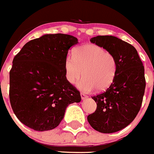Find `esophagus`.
<instances>
[{
	"label": "esophagus",
	"instance_id": "esophagus-1",
	"mask_svg": "<svg viewBox=\"0 0 154 154\" xmlns=\"http://www.w3.org/2000/svg\"><path fill=\"white\" fill-rule=\"evenodd\" d=\"M88 96L86 95V94H83V93H81V98H82V100H85V99L86 98H88Z\"/></svg>",
	"mask_w": 154,
	"mask_h": 154
}]
</instances>
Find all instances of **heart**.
<instances>
[{
	"label": "heart",
	"mask_w": 154,
	"mask_h": 154,
	"mask_svg": "<svg viewBox=\"0 0 154 154\" xmlns=\"http://www.w3.org/2000/svg\"><path fill=\"white\" fill-rule=\"evenodd\" d=\"M117 68L115 55L94 44L78 47L72 52V57L67 56L64 61L65 76L68 82L75 83L83 75L77 87L84 92L95 88L97 91L107 89L115 80Z\"/></svg>",
	"instance_id": "b5f03b06"
}]
</instances>
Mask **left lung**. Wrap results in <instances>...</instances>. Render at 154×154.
I'll list each match as a JSON object with an SVG mask.
<instances>
[{"mask_svg":"<svg viewBox=\"0 0 154 154\" xmlns=\"http://www.w3.org/2000/svg\"><path fill=\"white\" fill-rule=\"evenodd\" d=\"M91 42L112 52L118 68L109 88L92 97L97 106L88 121L98 132L112 133L127 127L141 109L146 86L144 68L134 46L116 36H97Z\"/></svg>","mask_w":154,"mask_h":154,"instance_id":"8db88e82","label":"left lung"}]
</instances>
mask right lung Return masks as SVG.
Returning <instances> with one entry per match:
<instances>
[{
    "label": "right lung",
    "mask_w": 154,
    "mask_h": 154,
    "mask_svg": "<svg viewBox=\"0 0 154 154\" xmlns=\"http://www.w3.org/2000/svg\"><path fill=\"white\" fill-rule=\"evenodd\" d=\"M78 39L63 33L45 34L25 44L10 72V101L18 119L36 131L60 124L69 104L81 95L66 80L64 61Z\"/></svg>",
    "instance_id": "obj_1"
}]
</instances>
